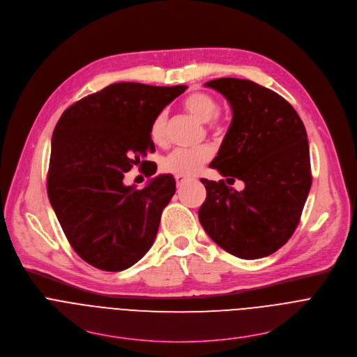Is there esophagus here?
<instances>
[{
  "instance_id": "1",
  "label": "esophagus",
  "mask_w": 357,
  "mask_h": 357,
  "mask_svg": "<svg viewBox=\"0 0 357 357\" xmlns=\"http://www.w3.org/2000/svg\"><path fill=\"white\" fill-rule=\"evenodd\" d=\"M175 181H176V186L181 188L182 185H185L188 181H190L189 178H185V176H175Z\"/></svg>"
}]
</instances>
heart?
Instances as JSON below:
<instances>
[{"label":"heart","instance_id":"1","mask_svg":"<svg viewBox=\"0 0 357 357\" xmlns=\"http://www.w3.org/2000/svg\"><path fill=\"white\" fill-rule=\"evenodd\" d=\"M183 107L204 123L213 121L220 112V105L217 99L206 92L189 93L183 99ZM150 139L155 146H165L168 143L165 112H160L154 117L150 126ZM211 157L213 150L210 147H202L196 150L176 149L161 161V169L165 174L190 178L196 175L211 160Z\"/></svg>","mask_w":357,"mask_h":357}]
</instances>
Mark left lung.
<instances>
[{
    "label": "left lung",
    "mask_w": 357,
    "mask_h": 357,
    "mask_svg": "<svg viewBox=\"0 0 357 357\" xmlns=\"http://www.w3.org/2000/svg\"><path fill=\"white\" fill-rule=\"evenodd\" d=\"M232 107V122L210 168L227 178L200 179L207 197L199 220L228 254L258 259L282 248L296 231L311 183L304 123L279 93L254 81L218 78L206 84ZM245 182L243 191L229 185Z\"/></svg>",
    "instance_id": "1"
}]
</instances>
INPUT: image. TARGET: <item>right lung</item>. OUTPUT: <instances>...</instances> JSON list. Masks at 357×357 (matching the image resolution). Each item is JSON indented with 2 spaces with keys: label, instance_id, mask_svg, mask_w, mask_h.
Masks as SVG:
<instances>
[{
  "label": "right lung",
  "instance_id": "add662e5",
  "mask_svg": "<svg viewBox=\"0 0 357 357\" xmlns=\"http://www.w3.org/2000/svg\"><path fill=\"white\" fill-rule=\"evenodd\" d=\"M186 88L116 82L77 100L59 119L47 195L70 245L93 268L125 271L154 244L175 179L160 175L135 189L123 178L133 165H149L143 158L155 151L154 117ZM155 171L151 164L144 174Z\"/></svg>",
  "mask_w": 357,
  "mask_h": 357
}]
</instances>
